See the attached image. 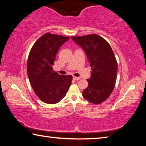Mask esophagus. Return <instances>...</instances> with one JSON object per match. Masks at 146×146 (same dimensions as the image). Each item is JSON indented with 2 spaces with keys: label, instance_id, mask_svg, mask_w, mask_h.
Returning a JSON list of instances; mask_svg holds the SVG:
<instances>
[{
  "label": "esophagus",
  "instance_id": "34e87169",
  "mask_svg": "<svg viewBox=\"0 0 146 146\" xmlns=\"http://www.w3.org/2000/svg\"><path fill=\"white\" fill-rule=\"evenodd\" d=\"M73 78L74 79V80H80V77H76V76H73Z\"/></svg>",
  "mask_w": 146,
  "mask_h": 146
}]
</instances>
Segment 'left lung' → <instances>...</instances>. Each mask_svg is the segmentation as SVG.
<instances>
[{"instance_id":"obj_1","label":"left lung","mask_w":146,"mask_h":146,"mask_svg":"<svg viewBox=\"0 0 146 146\" xmlns=\"http://www.w3.org/2000/svg\"><path fill=\"white\" fill-rule=\"evenodd\" d=\"M71 38L84 50L91 68L88 87L82 96L91 103L99 104L108 99L115 88L118 65L114 53L110 44L97 34Z\"/></svg>"}]
</instances>
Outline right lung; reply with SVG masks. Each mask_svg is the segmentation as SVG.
<instances>
[{
	"instance_id": "obj_1",
	"label": "right lung",
	"mask_w": 146,
	"mask_h": 146,
	"mask_svg": "<svg viewBox=\"0 0 146 146\" xmlns=\"http://www.w3.org/2000/svg\"><path fill=\"white\" fill-rule=\"evenodd\" d=\"M70 37L46 33L33 44L29 52L27 72L34 92L49 104L60 102L71 84L73 76L60 75L53 70L56 55Z\"/></svg>"
}]
</instances>
